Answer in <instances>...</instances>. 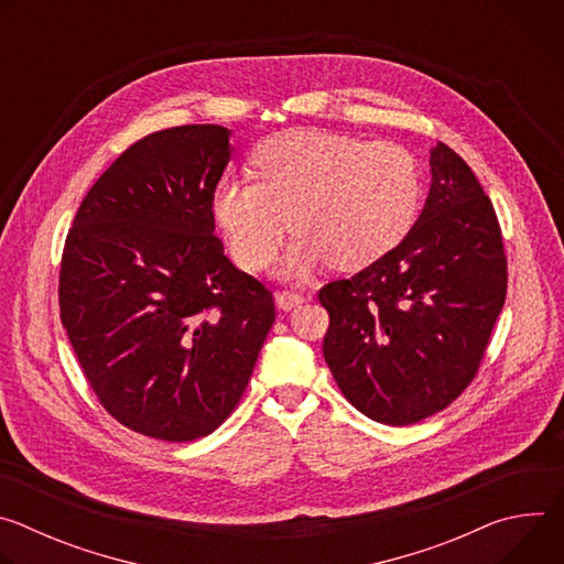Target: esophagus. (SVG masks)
Here are the masks:
<instances>
[{
	"instance_id": "34e87169",
	"label": "esophagus",
	"mask_w": 564,
	"mask_h": 564,
	"mask_svg": "<svg viewBox=\"0 0 564 564\" xmlns=\"http://www.w3.org/2000/svg\"><path fill=\"white\" fill-rule=\"evenodd\" d=\"M305 301V296L301 292H294V290H283V292H276V305L281 310H292L296 305H301Z\"/></svg>"
}]
</instances>
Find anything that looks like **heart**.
I'll return each mask as SVG.
<instances>
[{"mask_svg":"<svg viewBox=\"0 0 564 564\" xmlns=\"http://www.w3.org/2000/svg\"><path fill=\"white\" fill-rule=\"evenodd\" d=\"M254 176L216 183L214 216L236 261L270 265L290 227L281 274L303 279L321 263L361 270L392 252L420 214L422 172L397 142L294 129L265 140L252 155Z\"/></svg>","mask_w":564,"mask_h":564,"instance_id":"obj_1","label":"heart"}]
</instances>
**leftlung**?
I'll return each instance as SVG.
<instances>
[{"label": "left lung", "mask_w": 564, "mask_h": 564, "mask_svg": "<svg viewBox=\"0 0 564 564\" xmlns=\"http://www.w3.org/2000/svg\"><path fill=\"white\" fill-rule=\"evenodd\" d=\"M411 234L352 279L318 290L330 314L326 364L366 417L409 426L473 381L507 296L502 231L489 196L444 142Z\"/></svg>", "instance_id": "obj_1"}]
</instances>
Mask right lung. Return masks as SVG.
Masks as SVG:
<instances>
[{
	"label": "right lung",
	"mask_w": 564,
	"mask_h": 564,
	"mask_svg": "<svg viewBox=\"0 0 564 564\" xmlns=\"http://www.w3.org/2000/svg\"><path fill=\"white\" fill-rule=\"evenodd\" d=\"M229 129L185 124L133 142L68 229L59 316L100 404L165 442L214 433L236 409L274 324L272 292L214 236Z\"/></svg>",
	"instance_id": "obj_1"
}]
</instances>
